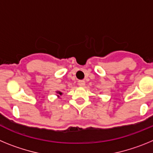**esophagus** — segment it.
I'll list each match as a JSON object with an SVG mask.
<instances>
[{
    "label": "esophagus",
    "mask_w": 153,
    "mask_h": 153,
    "mask_svg": "<svg viewBox=\"0 0 153 153\" xmlns=\"http://www.w3.org/2000/svg\"><path fill=\"white\" fill-rule=\"evenodd\" d=\"M78 85L79 86H85V81L84 80H79L78 81Z\"/></svg>",
    "instance_id": "34e87169"
}]
</instances>
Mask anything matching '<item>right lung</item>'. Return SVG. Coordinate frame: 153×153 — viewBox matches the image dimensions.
<instances>
[{"label": "right lung", "instance_id": "1", "mask_svg": "<svg viewBox=\"0 0 153 153\" xmlns=\"http://www.w3.org/2000/svg\"><path fill=\"white\" fill-rule=\"evenodd\" d=\"M56 94H57V97H60V96H61L62 94H63V93H62V92H60V91H56Z\"/></svg>", "mask_w": 153, "mask_h": 153}]
</instances>
